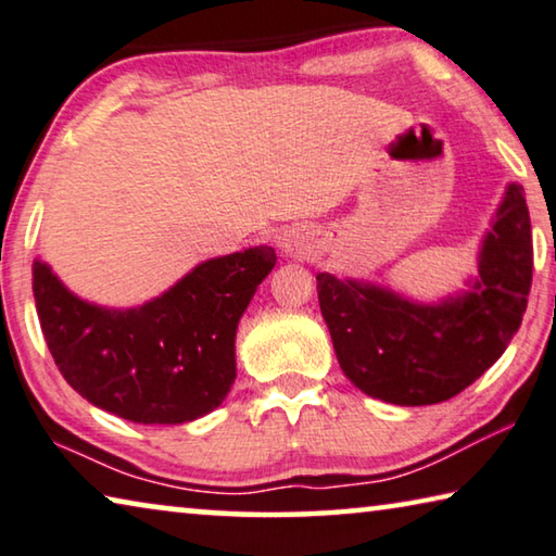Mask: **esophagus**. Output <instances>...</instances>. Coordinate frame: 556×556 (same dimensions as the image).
<instances>
[{
    "mask_svg": "<svg viewBox=\"0 0 556 556\" xmlns=\"http://www.w3.org/2000/svg\"><path fill=\"white\" fill-rule=\"evenodd\" d=\"M278 243H280V249H283L286 253L298 251V236H293V233H283V236L278 238Z\"/></svg>",
    "mask_w": 556,
    "mask_h": 556,
    "instance_id": "1",
    "label": "esophagus"
}]
</instances>
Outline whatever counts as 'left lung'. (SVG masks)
<instances>
[{
	"label": "left lung",
	"instance_id": "left-lung-1",
	"mask_svg": "<svg viewBox=\"0 0 556 556\" xmlns=\"http://www.w3.org/2000/svg\"><path fill=\"white\" fill-rule=\"evenodd\" d=\"M532 226L511 184L480 253V278L442 305L318 273V301L338 363L355 388L392 405L455 397L497 363L522 326L532 288Z\"/></svg>",
	"mask_w": 556,
	"mask_h": 556
}]
</instances>
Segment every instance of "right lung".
Masks as SVG:
<instances>
[{
    "label": "right lung",
    "mask_w": 556,
    "mask_h": 556,
    "mask_svg": "<svg viewBox=\"0 0 556 556\" xmlns=\"http://www.w3.org/2000/svg\"><path fill=\"white\" fill-rule=\"evenodd\" d=\"M276 266L268 245L201 263L131 311L74 298L47 263H34V301L64 380L106 413L178 425L224 403L236 380V328Z\"/></svg>",
    "instance_id": "add662e5"
}]
</instances>
